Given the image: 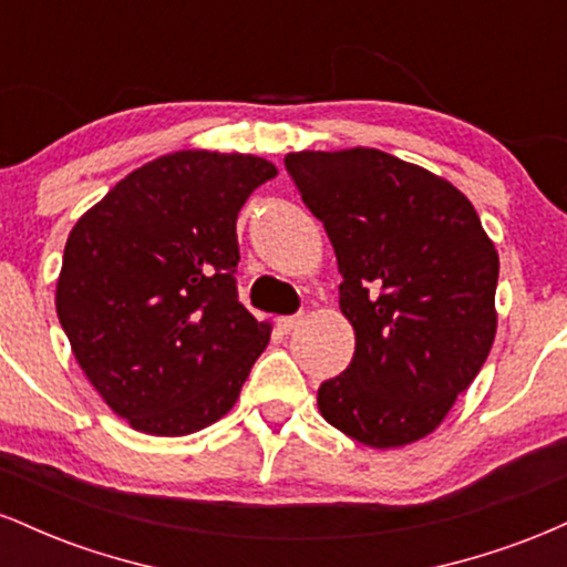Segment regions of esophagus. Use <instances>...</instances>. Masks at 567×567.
<instances>
[{
  "label": "esophagus",
  "instance_id": "34e87169",
  "mask_svg": "<svg viewBox=\"0 0 567 567\" xmlns=\"http://www.w3.org/2000/svg\"><path fill=\"white\" fill-rule=\"evenodd\" d=\"M301 324V315H288V317H279L277 320V328L282 330V333H290L292 328H298Z\"/></svg>",
  "mask_w": 567,
  "mask_h": 567
}]
</instances>
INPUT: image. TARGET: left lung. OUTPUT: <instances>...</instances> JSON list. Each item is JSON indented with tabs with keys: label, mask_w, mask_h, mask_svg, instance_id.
Segmentation results:
<instances>
[{
	"label": "left lung",
	"mask_w": 567,
	"mask_h": 567,
	"mask_svg": "<svg viewBox=\"0 0 567 567\" xmlns=\"http://www.w3.org/2000/svg\"><path fill=\"white\" fill-rule=\"evenodd\" d=\"M285 171L333 243L349 368L317 389L322 419L370 447L440 426L496 336L498 252L453 184L379 152H301Z\"/></svg>",
	"instance_id": "obj_1"
}]
</instances>
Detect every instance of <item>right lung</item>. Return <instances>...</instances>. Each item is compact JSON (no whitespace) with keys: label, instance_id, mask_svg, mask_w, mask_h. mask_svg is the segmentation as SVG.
<instances>
[{"label":"right lung","instance_id":"1","mask_svg":"<svg viewBox=\"0 0 567 567\" xmlns=\"http://www.w3.org/2000/svg\"><path fill=\"white\" fill-rule=\"evenodd\" d=\"M277 167L175 152L76 220L55 309L76 362L120 419L154 437L216 424L269 343L239 303L237 213Z\"/></svg>","mask_w":567,"mask_h":567}]
</instances>
